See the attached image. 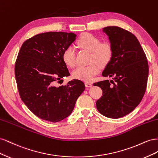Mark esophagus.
Returning <instances> with one entry per match:
<instances>
[{"instance_id": "1", "label": "esophagus", "mask_w": 158, "mask_h": 158, "mask_svg": "<svg viewBox=\"0 0 158 158\" xmlns=\"http://www.w3.org/2000/svg\"><path fill=\"white\" fill-rule=\"evenodd\" d=\"M85 85L86 87H92V84H91L89 82H85Z\"/></svg>"}]
</instances>
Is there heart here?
<instances>
[{"label":"heart","mask_w":158,"mask_h":158,"mask_svg":"<svg viewBox=\"0 0 158 158\" xmlns=\"http://www.w3.org/2000/svg\"><path fill=\"white\" fill-rule=\"evenodd\" d=\"M76 43L80 48L91 52L89 61L90 64L78 66L74 71L73 76L76 79L89 82L99 73L100 66H106L111 62L113 54V47L109 43H101L98 37L89 33L81 35ZM63 60L69 67L74 68L76 66V53L73 46L65 49L63 53Z\"/></svg>","instance_id":"obj_1"}]
</instances>
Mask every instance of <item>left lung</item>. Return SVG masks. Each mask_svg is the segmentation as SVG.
<instances>
[{
  "instance_id": "8db88e82",
  "label": "left lung",
  "mask_w": 158,
  "mask_h": 158,
  "mask_svg": "<svg viewBox=\"0 0 158 158\" xmlns=\"http://www.w3.org/2000/svg\"><path fill=\"white\" fill-rule=\"evenodd\" d=\"M103 31L109 36L113 54L102 75L114 81L94 84L103 91L96 107L103 115L118 118L132 112L142 101L149 68L145 52L135 35L117 26L106 27Z\"/></svg>"
}]
</instances>
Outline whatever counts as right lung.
I'll list each match as a JSON object with an SVG mask.
<instances>
[{"mask_svg": "<svg viewBox=\"0 0 158 158\" xmlns=\"http://www.w3.org/2000/svg\"><path fill=\"white\" fill-rule=\"evenodd\" d=\"M73 33L51 31L23 42L15 63V77L22 102L37 117L52 123L67 117L84 89L82 81L74 79L56 86L70 73L63 53L76 40Z\"/></svg>", "mask_w": 158, "mask_h": 158, "instance_id": "obj_1", "label": "right lung"}]
</instances>
